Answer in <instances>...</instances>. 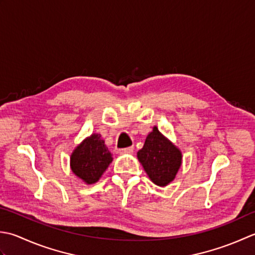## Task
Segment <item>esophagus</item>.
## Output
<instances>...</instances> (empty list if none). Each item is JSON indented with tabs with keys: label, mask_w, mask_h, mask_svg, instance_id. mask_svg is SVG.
<instances>
[{
	"label": "esophagus",
	"mask_w": 255,
	"mask_h": 255,
	"mask_svg": "<svg viewBox=\"0 0 255 255\" xmlns=\"http://www.w3.org/2000/svg\"><path fill=\"white\" fill-rule=\"evenodd\" d=\"M134 150V147L133 146H129V147H127V148H122L119 150V153L120 154H132Z\"/></svg>",
	"instance_id": "obj_1"
}]
</instances>
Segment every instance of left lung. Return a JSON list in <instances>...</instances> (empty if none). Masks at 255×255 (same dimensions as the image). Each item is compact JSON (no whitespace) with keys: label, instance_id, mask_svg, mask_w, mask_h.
Instances as JSON below:
<instances>
[{"label":"left lung","instance_id":"left-lung-1","mask_svg":"<svg viewBox=\"0 0 255 255\" xmlns=\"http://www.w3.org/2000/svg\"><path fill=\"white\" fill-rule=\"evenodd\" d=\"M137 159L155 185L165 187L177 175L183 163V154L176 145L164 136L155 126L137 152Z\"/></svg>","mask_w":255,"mask_h":255}]
</instances>
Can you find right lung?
Wrapping results in <instances>:
<instances>
[{
	"mask_svg": "<svg viewBox=\"0 0 255 255\" xmlns=\"http://www.w3.org/2000/svg\"><path fill=\"white\" fill-rule=\"evenodd\" d=\"M112 160V154L101 135L92 133L72 150L70 168L85 184L92 185L101 178Z\"/></svg>",
	"mask_w": 255,
	"mask_h": 255,
	"instance_id": "right-lung-1",
	"label": "right lung"
}]
</instances>
